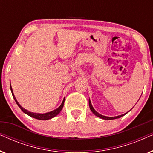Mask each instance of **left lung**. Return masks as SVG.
I'll return each instance as SVG.
<instances>
[{"mask_svg":"<svg viewBox=\"0 0 153 153\" xmlns=\"http://www.w3.org/2000/svg\"><path fill=\"white\" fill-rule=\"evenodd\" d=\"M89 106H90V108H91V111L93 112V114H95L96 116L99 117V118H100L104 119V120H114V119L119 118H120V117L123 116H124V115H125V114H127V113H126V114H125L120 115V116H115V117H108V116H102V115L100 114L99 113L97 112L95 109H94V108L93 107V106H92V104H91V100H89Z\"/></svg>","mask_w":153,"mask_h":153,"instance_id":"1","label":"left lung"}]
</instances>
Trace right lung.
<instances>
[{"mask_svg": "<svg viewBox=\"0 0 153 153\" xmlns=\"http://www.w3.org/2000/svg\"><path fill=\"white\" fill-rule=\"evenodd\" d=\"M10 90H11V92H12V96H13L14 100H15L16 103L17 105L19 106V107L22 111L25 114L28 115L30 117H33V118H36V119H38V120H49V119H51L52 118H53V117H55L56 116H57V115L59 114L60 112V111L62 110V107H63L64 106V102H65V98L63 99V101L62 102V104H60V106L59 107L56 108V109L52 111H50V112H48V113H45V114H37V113H33V112H30L28 111V110L25 109L22 107V106L20 105L19 104V102H17V100H16V97H14V95L13 93V91H12V88L11 87V84H10Z\"/></svg>", "mask_w": 153, "mask_h": 153, "instance_id": "right-lung-1", "label": "right lung"}]
</instances>
